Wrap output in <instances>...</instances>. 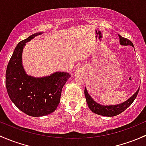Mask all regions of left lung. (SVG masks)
<instances>
[{"label":"left lung","mask_w":146,"mask_h":146,"mask_svg":"<svg viewBox=\"0 0 146 146\" xmlns=\"http://www.w3.org/2000/svg\"><path fill=\"white\" fill-rule=\"evenodd\" d=\"M119 41H120V44L122 45H131L134 47V45L131 42V40H129L127 38H123L122 36H119ZM139 92V88L137 90L136 93L133 95L132 96L129 98L127 101L125 102L122 103V104H119V105H115V106H101L100 104H97L92 99L91 96H90L88 92H87L86 88H85V96L87 100V103L88 104L89 108L92 111L94 112V113H96L98 115L104 116H107V117H113V116L117 115L120 114L122 112L125 110L134 102V101L136 99V96H137L138 93Z\"/></svg>","instance_id":"left-lung-1"}]
</instances>
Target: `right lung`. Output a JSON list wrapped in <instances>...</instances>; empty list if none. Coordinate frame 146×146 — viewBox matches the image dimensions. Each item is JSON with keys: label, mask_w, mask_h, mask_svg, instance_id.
I'll return each instance as SVG.
<instances>
[{"label": "right lung", "mask_w": 146, "mask_h": 146, "mask_svg": "<svg viewBox=\"0 0 146 146\" xmlns=\"http://www.w3.org/2000/svg\"><path fill=\"white\" fill-rule=\"evenodd\" d=\"M41 33H34L18 43L9 61L5 73L9 97L19 110L33 117L46 115L56 109L63 87L70 77L69 73L64 72H56L40 78L26 74L21 64L24 46Z\"/></svg>", "instance_id": "add662e5"}]
</instances>
